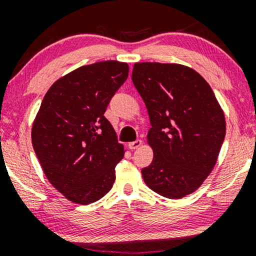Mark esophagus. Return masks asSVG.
Here are the masks:
<instances>
[{"mask_svg":"<svg viewBox=\"0 0 256 256\" xmlns=\"http://www.w3.org/2000/svg\"><path fill=\"white\" fill-rule=\"evenodd\" d=\"M140 146H142V140H134V142L128 143V148H130L131 150H134V149H138Z\"/></svg>","mask_w":256,"mask_h":256,"instance_id":"34e87169","label":"esophagus"}]
</instances>
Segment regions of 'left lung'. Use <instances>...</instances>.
<instances>
[{"label": "left lung", "mask_w": 256, "mask_h": 256, "mask_svg": "<svg viewBox=\"0 0 256 256\" xmlns=\"http://www.w3.org/2000/svg\"><path fill=\"white\" fill-rule=\"evenodd\" d=\"M132 82L150 119L152 164L144 183L167 198L198 190L218 160L225 116L212 88L195 70L179 64L137 62Z\"/></svg>", "instance_id": "left-lung-1"}]
</instances>
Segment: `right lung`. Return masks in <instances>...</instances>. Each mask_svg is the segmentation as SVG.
Listing matches in <instances>:
<instances>
[{"instance_id": "1", "label": "right lung", "mask_w": 256, "mask_h": 256, "mask_svg": "<svg viewBox=\"0 0 256 256\" xmlns=\"http://www.w3.org/2000/svg\"><path fill=\"white\" fill-rule=\"evenodd\" d=\"M128 64L102 61L82 66L46 91L32 125V146L44 174L70 201L89 204L107 194L124 146L104 118Z\"/></svg>"}]
</instances>
